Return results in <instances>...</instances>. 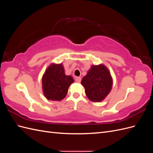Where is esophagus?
<instances>
[{
    "instance_id": "obj_1",
    "label": "esophagus",
    "mask_w": 153,
    "mask_h": 153,
    "mask_svg": "<svg viewBox=\"0 0 153 153\" xmlns=\"http://www.w3.org/2000/svg\"><path fill=\"white\" fill-rule=\"evenodd\" d=\"M75 81H76V82H78V83H80V82H81V78H80V77H79V76H77V77H76V78H75Z\"/></svg>"
}]
</instances>
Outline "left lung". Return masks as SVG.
Wrapping results in <instances>:
<instances>
[{
    "label": "left lung",
    "instance_id": "obj_1",
    "mask_svg": "<svg viewBox=\"0 0 153 153\" xmlns=\"http://www.w3.org/2000/svg\"><path fill=\"white\" fill-rule=\"evenodd\" d=\"M88 99L94 102L103 101L112 90L113 78L103 64L91 65L81 81Z\"/></svg>",
    "mask_w": 153,
    "mask_h": 153
}]
</instances>
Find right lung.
Masks as SVG:
<instances>
[{"instance_id":"right-lung-1","label":"right lung","mask_w":153,"mask_h":153,"mask_svg":"<svg viewBox=\"0 0 153 153\" xmlns=\"http://www.w3.org/2000/svg\"><path fill=\"white\" fill-rule=\"evenodd\" d=\"M62 63H51L42 76V90L48 100L60 101L65 98L68 88L74 82L71 75H66Z\"/></svg>"}]
</instances>
